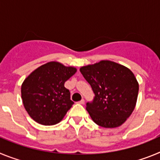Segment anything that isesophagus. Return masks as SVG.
<instances>
[{"label":"esophagus","instance_id":"esophagus-1","mask_svg":"<svg viewBox=\"0 0 160 160\" xmlns=\"http://www.w3.org/2000/svg\"><path fill=\"white\" fill-rule=\"evenodd\" d=\"M78 103H79V104H82V105H83V104H84V103H85V100L84 99H82L81 101L78 102Z\"/></svg>","mask_w":160,"mask_h":160}]
</instances>
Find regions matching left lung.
<instances>
[{"instance_id":"8db88e82","label":"left lung","mask_w":160,"mask_h":160,"mask_svg":"<svg viewBox=\"0 0 160 160\" xmlns=\"http://www.w3.org/2000/svg\"><path fill=\"white\" fill-rule=\"evenodd\" d=\"M80 72L94 94L86 106L93 121L107 128L122 125L136 104L138 84L134 73L111 61L82 66Z\"/></svg>"}]
</instances>
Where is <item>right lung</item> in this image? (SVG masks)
<instances>
[{"label": "right lung", "mask_w": 160, "mask_h": 160, "mask_svg": "<svg viewBox=\"0 0 160 160\" xmlns=\"http://www.w3.org/2000/svg\"><path fill=\"white\" fill-rule=\"evenodd\" d=\"M56 62L38 67L28 76L22 86V98L29 116L45 126L57 124L73 106L70 90L64 87L76 73Z\"/></svg>", "instance_id": "right-lung-1"}]
</instances>
